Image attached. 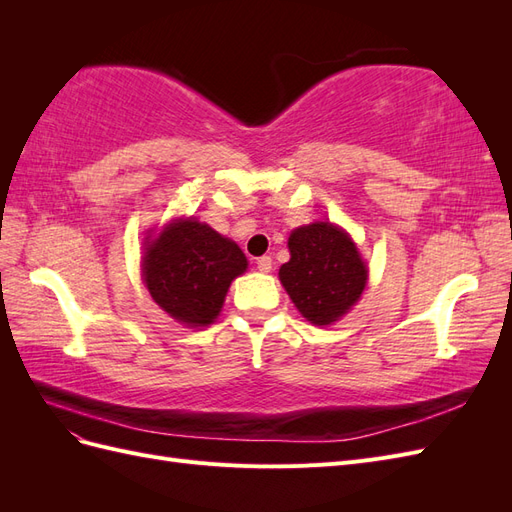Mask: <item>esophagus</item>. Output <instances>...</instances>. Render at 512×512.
<instances>
[{"mask_svg":"<svg viewBox=\"0 0 512 512\" xmlns=\"http://www.w3.org/2000/svg\"><path fill=\"white\" fill-rule=\"evenodd\" d=\"M256 265H258V269H260L262 273H269L271 267H273V260H271V256H260V258L256 260Z\"/></svg>","mask_w":512,"mask_h":512,"instance_id":"obj_1","label":"esophagus"}]
</instances>
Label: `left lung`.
Here are the masks:
<instances>
[{
    "label": "left lung",
    "mask_w": 512,
    "mask_h": 512,
    "mask_svg": "<svg viewBox=\"0 0 512 512\" xmlns=\"http://www.w3.org/2000/svg\"><path fill=\"white\" fill-rule=\"evenodd\" d=\"M288 250L280 282L301 316L324 327L348 314L367 284V267L348 232L331 222L307 224L290 232Z\"/></svg>",
    "instance_id": "obj_1"
}]
</instances>
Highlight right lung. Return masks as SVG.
Wrapping results in <instances>:
<instances>
[{
    "mask_svg": "<svg viewBox=\"0 0 512 512\" xmlns=\"http://www.w3.org/2000/svg\"><path fill=\"white\" fill-rule=\"evenodd\" d=\"M145 245L143 280L151 299L185 327H207L218 318L230 282L247 269L235 241L194 218L173 220Z\"/></svg>",
    "mask_w": 512,
    "mask_h": 512,
    "instance_id": "add662e5",
    "label": "right lung"
}]
</instances>
